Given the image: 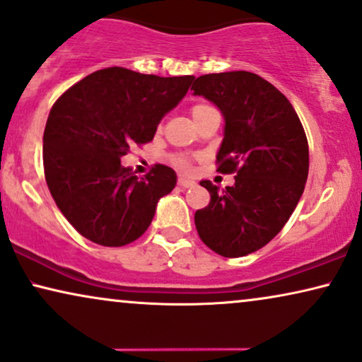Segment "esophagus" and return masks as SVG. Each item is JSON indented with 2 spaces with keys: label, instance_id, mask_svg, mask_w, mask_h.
<instances>
[{
  "label": "esophagus",
  "instance_id": "obj_1",
  "mask_svg": "<svg viewBox=\"0 0 362 362\" xmlns=\"http://www.w3.org/2000/svg\"><path fill=\"white\" fill-rule=\"evenodd\" d=\"M194 185L196 182L192 180H187V177H180V180H177V186L182 187V189H186V187H192Z\"/></svg>",
  "mask_w": 362,
  "mask_h": 362
}]
</instances>
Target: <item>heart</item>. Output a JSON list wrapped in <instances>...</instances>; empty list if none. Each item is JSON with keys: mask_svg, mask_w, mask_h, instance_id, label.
<instances>
[{"mask_svg": "<svg viewBox=\"0 0 362 362\" xmlns=\"http://www.w3.org/2000/svg\"><path fill=\"white\" fill-rule=\"evenodd\" d=\"M206 107H209V106H206V105H196L194 107H192V115H196V112L206 110ZM177 164H180L181 168H189V163H187V159H185V158L177 159Z\"/></svg>", "mask_w": 362, "mask_h": 362, "instance_id": "1", "label": "heart"}]
</instances>
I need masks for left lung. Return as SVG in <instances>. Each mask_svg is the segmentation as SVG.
<instances>
[{"label": "left lung", "mask_w": 362, "mask_h": 362, "mask_svg": "<svg viewBox=\"0 0 362 362\" xmlns=\"http://www.w3.org/2000/svg\"><path fill=\"white\" fill-rule=\"evenodd\" d=\"M191 89L224 118L218 171H236L226 189L201 181L211 201L196 211V229L218 255H251L283 229L303 196L309 171L303 124L288 98L255 73L204 74Z\"/></svg>", "instance_id": "8db88e82"}]
</instances>
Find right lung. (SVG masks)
<instances>
[{"label": "right lung", "mask_w": 362, "mask_h": 362, "mask_svg": "<svg viewBox=\"0 0 362 362\" xmlns=\"http://www.w3.org/2000/svg\"><path fill=\"white\" fill-rule=\"evenodd\" d=\"M192 79L106 68L88 74L51 107L43 134L46 182L81 236L118 247L149 228L158 201L175 189L176 173L156 164L141 177L121 166V158L154 138Z\"/></svg>", "instance_id": "right-lung-1"}]
</instances>
